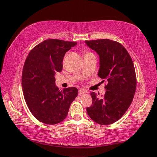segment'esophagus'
<instances>
[{"instance_id": "obj_1", "label": "esophagus", "mask_w": 157, "mask_h": 157, "mask_svg": "<svg viewBox=\"0 0 157 157\" xmlns=\"http://www.w3.org/2000/svg\"><path fill=\"white\" fill-rule=\"evenodd\" d=\"M87 91L86 90L84 89H82V88H81V89L79 90V95H82V94H84V93H86Z\"/></svg>"}]
</instances>
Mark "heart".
Listing matches in <instances>:
<instances>
[{
  "label": "heart",
  "instance_id": "obj_1",
  "mask_svg": "<svg viewBox=\"0 0 157 157\" xmlns=\"http://www.w3.org/2000/svg\"><path fill=\"white\" fill-rule=\"evenodd\" d=\"M90 53H89V52H86V51H84V56L88 55V54H90Z\"/></svg>",
  "mask_w": 157,
  "mask_h": 157
}]
</instances>
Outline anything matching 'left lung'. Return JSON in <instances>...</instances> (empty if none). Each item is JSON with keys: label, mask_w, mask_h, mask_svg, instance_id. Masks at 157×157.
<instances>
[{"label": "left lung", "mask_w": 157, "mask_h": 157, "mask_svg": "<svg viewBox=\"0 0 157 157\" xmlns=\"http://www.w3.org/2000/svg\"><path fill=\"white\" fill-rule=\"evenodd\" d=\"M85 43L99 56L98 76L108 82L106 93L98 97L92 92L93 104L86 108L96 123L109 125L118 121L130 106L136 87L135 67L127 50L109 39L86 40Z\"/></svg>", "instance_id": "8db88e82"}]
</instances>
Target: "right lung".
Instances as JSON below:
<instances>
[{
  "mask_svg": "<svg viewBox=\"0 0 157 157\" xmlns=\"http://www.w3.org/2000/svg\"><path fill=\"white\" fill-rule=\"evenodd\" d=\"M77 42L46 40L33 48L22 69L25 100L31 114L45 124H56L67 117L71 104L78 95L75 87L59 90L55 75L62 70L66 52Z\"/></svg>",
  "mask_w": 157,
  "mask_h": 157,
  "instance_id": "1",
  "label": "right lung"
}]
</instances>
